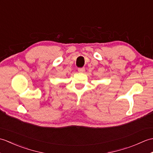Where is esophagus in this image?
<instances>
[{
    "label": "esophagus",
    "mask_w": 153,
    "mask_h": 153,
    "mask_svg": "<svg viewBox=\"0 0 153 153\" xmlns=\"http://www.w3.org/2000/svg\"><path fill=\"white\" fill-rule=\"evenodd\" d=\"M77 70H78L79 72L82 73V72H84L85 70V68H78V69H77Z\"/></svg>",
    "instance_id": "esophagus-1"
}]
</instances>
